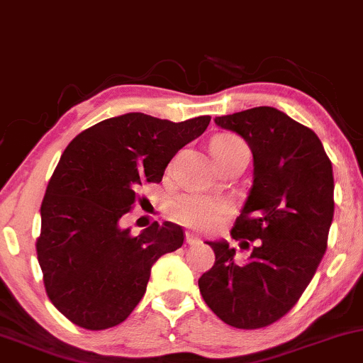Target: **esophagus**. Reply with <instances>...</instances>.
<instances>
[{"mask_svg":"<svg viewBox=\"0 0 363 363\" xmlns=\"http://www.w3.org/2000/svg\"><path fill=\"white\" fill-rule=\"evenodd\" d=\"M186 243H189V245H198V243H201V238H198L196 235L187 231V233H186Z\"/></svg>","mask_w":363,"mask_h":363,"instance_id":"1","label":"esophagus"}]
</instances>
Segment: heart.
<instances>
[{
    "label": "heart",
    "instance_id": "1",
    "mask_svg": "<svg viewBox=\"0 0 363 363\" xmlns=\"http://www.w3.org/2000/svg\"><path fill=\"white\" fill-rule=\"evenodd\" d=\"M242 143L238 138L230 135H221L213 140L211 148L215 147H231ZM228 204L225 201L211 198L204 194H186L177 198L170 206V215L179 223L191 226V228H211L213 225L228 213Z\"/></svg>",
    "mask_w": 363,
    "mask_h": 363
}]
</instances>
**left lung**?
Masks as SVG:
<instances>
[{"instance_id":"8db88e82","label":"left lung","mask_w":363,"mask_h":363,"mask_svg":"<svg viewBox=\"0 0 363 363\" xmlns=\"http://www.w3.org/2000/svg\"><path fill=\"white\" fill-rule=\"evenodd\" d=\"M253 155V182L231 237L206 242L215 265L199 277L208 308L226 325L255 330L298 303L326 252L333 221V167L318 135L272 106L216 116Z\"/></svg>"}]
</instances>
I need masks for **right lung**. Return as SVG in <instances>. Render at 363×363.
Segmentation results:
<instances>
[{
  "label": "right lung",
  "mask_w": 363,
  "mask_h": 363,
  "mask_svg": "<svg viewBox=\"0 0 363 363\" xmlns=\"http://www.w3.org/2000/svg\"><path fill=\"white\" fill-rule=\"evenodd\" d=\"M211 116L174 123L126 113L77 135L60 157L42 201L38 264L52 304L86 330L130 316L152 265L184 243L179 225L154 223L132 237L120 220L143 182H160L172 157L204 133Z\"/></svg>",
  "instance_id": "right-lung-1"
}]
</instances>
